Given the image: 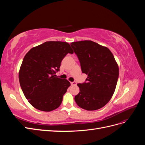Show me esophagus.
Listing matches in <instances>:
<instances>
[{"label":"esophagus","instance_id":"34e87169","mask_svg":"<svg viewBox=\"0 0 145 145\" xmlns=\"http://www.w3.org/2000/svg\"><path fill=\"white\" fill-rule=\"evenodd\" d=\"M71 85H77V82H76V81H74V82H71Z\"/></svg>","mask_w":145,"mask_h":145}]
</instances>
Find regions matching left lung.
I'll return each instance as SVG.
<instances>
[{
	"mask_svg": "<svg viewBox=\"0 0 145 145\" xmlns=\"http://www.w3.org/2000/svg\"><path fill=\"white\" fill-rule=\"evenodd\" d=\"M79 60L82 71L88 75L84 83L77 84L80 92L74 99L79 107L97 110L106 105L114 93L119 70L108 48L91 40L71 43Z\"/></svg>",
	"mask_w": 145,
	"mask_h": 145,
	"instance_id": "1",
	"label": "left lung"
}]
</instances>
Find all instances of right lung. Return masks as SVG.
Masks as SVG:
<instances>
[{"label": "right lung", "instance_id": "right-lung-1", "mask_svg": "<svg viewBox=\"0 0 145 145\" xmlns=\"http://www.w3.org/2000/svg\"><path fill=\"white\" fill-rule=\"evenodd\" d=\"M68 53H73L69 43L51 41L31 48L25 56L19 71V82L26 99L35 108L49 112L62 103L71 84L56 77V74Z\"/></svg>", "mask_w": 145, "mask_h": 145}]
</instances>
